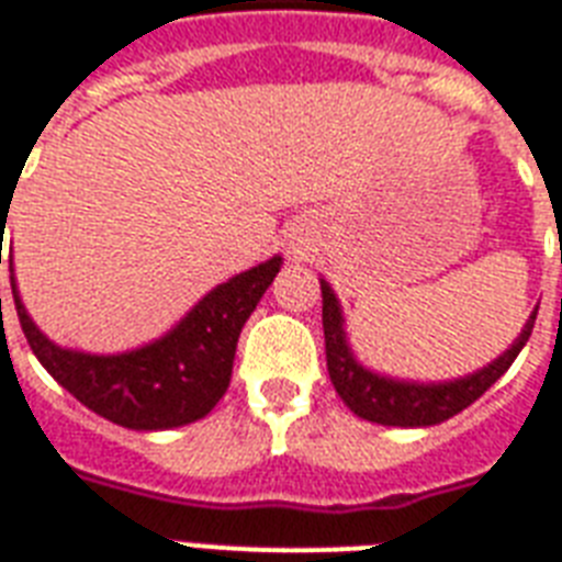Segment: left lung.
Segmentation results:
<instances>
[{"instance_id": "1", "label": "left lung", "mask_w": 562, "mask_h": 562, "mask_svg": "<svg viewBox=\"0 0 562 562\" xmlns=\"http://www.w3.org/2000/svg\"><path fill=\"white\" fill-rule=\"evenodd\" d=\"M321 294H324V338H326V368L333 379L335 391L344 400V405L359 414L361 419L379 423V426H437L443 419L461 414L467 405L479 400L498 375L514 364V359L522 352V347L531 338L537 308L522 326V333L510 344L496 361L475 373L454 379V382H405V379H391V375L373 373L359 359L352 356L347 333H344L341 303L329 289V282L321 280Z\"/></svg>"}]
</instances>
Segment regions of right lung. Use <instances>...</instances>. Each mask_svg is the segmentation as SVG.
I'll return each instance as SVG.
<instances>
[{"label":"right lung","instance_id":"obj_1","mask_svg":"<svg viewBox=\"0 0 562 562\" xmlns=\"http://www.w3.org/2000/svg\"><path fill=\"white\" fill-rule=\"evenodd\" d=\"M280 265L282 256H273L250 271L236 273L233 280L215 285L162 338L116 356L66 350L48 341L22 306L13 262L11 291L22 333L57 384L116 426L160 431L206 417L227 393L241 326L280 273Z\"/></svg>","mask_w":562,"mask_h":562}]
</instances>
